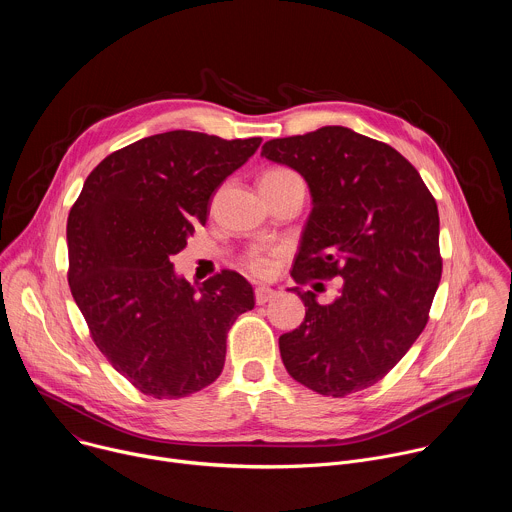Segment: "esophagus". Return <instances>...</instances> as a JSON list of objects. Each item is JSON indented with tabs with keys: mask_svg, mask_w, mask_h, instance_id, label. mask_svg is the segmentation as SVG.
<instances>
[{
	"mask_svg": "<svg viewBox=\"0 0 512 512\" xmlns=\"http://www.w3.org/2000/svg\"><path fill=\"white\" fill-rule=\"evenodd\" d=\"M275 296H277V291H275V289H271V287L261 285V287H257V289H255V302H257L259 306L267 304V302H269V300H273Z\"/></svg>",
	"mask_w": 512,
	"mask_h": 512,
	"instance_id": "34e87169",
	"label": "esophagus"
}]
</instances>
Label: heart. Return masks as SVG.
I'll return each mask as SVG.
<instances>
[{"instance_id": "obj_1", "label": "heart", "mask_w": 512, "mask_h": 512, "mask_svg": "<svg viewBox=\"0 0 512 512\" xmlns=\"http://www.w3.org/2000/svg\"><path fill=\"white\" fill-rule=\"evenodd\" d=\"M263 178L267 180H289V178H298V174H294L291 170H283V168H277V170H269ZM247 267L255 273V275H263L267 271V259L261 251H253L249 257H247Z\"/></svg>"}]
</instances>
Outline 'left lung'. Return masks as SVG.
<instances>
[{
    "instance_id": "left-lung-1",
    "label": "left lung",
    "mask_w": 512,
    "mask_h": 512,
    "mask_svg": "<svg viewBox=\"0 0 512 512\" xmlns=\"http://www.w3.org/2000/svg\"><path fill=\"white\" fill-rule=\"evenodd\" d=\"M261 156L302 174L312 196L291 277H342L330 304L294 287L306 318L279 336L285 369L326 397L373 387L427 324L442 279L437 204L391 145L342 125L271 139Z\"/></svg>"
}]
</instances>
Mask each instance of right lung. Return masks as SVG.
Returning <instances> with one entry per match:
<instances>
[{"instance_id":"right-lung-1","label":"right lung","mask_w":512,"mask_h":512,"mask_svg":"<svg viewBox=\"0 0 512 512\" xmlns=\"http://www.w3.org/2000/svg\"><path fill=\"white\" fill-rule=\"evenodd\" d=\"M259 145L261 137L184 129L143 137L107 156L70 208V294L97 348L145 395L180 399L216 381L227 332L255 306L237 271L196 289L170 259L206 223L212 192Z\"/></svg>"}]
</instances>
